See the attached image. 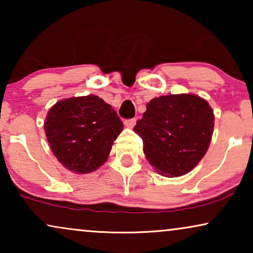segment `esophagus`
<instances>
[{"label":"esophagus","instance_id":"1","mask_svg":"<svg viewBox=\"0 0 253 253\" xmlns=\"http://www.w3.org/2000/svg\"><path fill=\"white\" fill-rule=\"evenodd\" d=\"M136 122L137 120L136 119H130V120H126L124 121V126H126V127H133L134 126H136Z\"/></svg>","mask_w":253,"mask_h":253}]
</instances>
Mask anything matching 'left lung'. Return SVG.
<instances>
[{
	"label": "left lung",
	"mask_w": 253,
	"mask_h": 253,
	"mask_svg": "<svg viewBox=\"0 0 253 253\" xmlns=\"http://www.w3.org/2000/svg\"><path fill=\"white\" fill-rule=\"evenodd\" d=\"M213 129L209 102L182 93L152 99L133 131L143 139L144 154L154 170L166 177H179L206 154Z\"/></svg>",
	"instance_id": "8db88e82"
}]
</instances>
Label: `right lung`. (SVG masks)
Returning a JSON list of instances; mask_svg holds the SVG:
<instances>
[{"label": "right lung", "mask_w": 253, "mask_h": 253, "mask_svg": "<svg viewBox=\"0 0 253 253\" xmlns=\"http://www.w3.org/2000/svg\"><path fill=\"white\" fill-rule=\"evenodd\" d=\"M43 129L60 164L76 174H88L107 161L123 123L112 106L89 94L57 101Z\"/></svg>", "instance_id": "add662e5"}]
</instances>
